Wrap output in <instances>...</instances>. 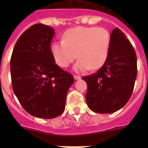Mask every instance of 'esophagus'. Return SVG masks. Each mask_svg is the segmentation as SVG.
I'll return each mask as SVG.
<instances>
[{
	"label": "esophagus",
	"mask_w": 148,
	"mask_h": 148,
	"mask_svg": "<svg viewBox=\"0 0 148 148\" xmlns=\"http://www.w3.org/2000/svg\"><path fill=\"white\" fill-rule=\"evenodd\" d=\"M74 80H80L81 78V76H78V75H74Z\"/></svg>",
	"instance_id": "1"
}]
</instances>
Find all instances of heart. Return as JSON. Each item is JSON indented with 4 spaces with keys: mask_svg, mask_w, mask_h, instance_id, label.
Segmentation results:
<instances>
[{
    "mask_svg": "<svg viewBox=\"0 0 148 148\" xmlns=\"http://www.w3.org/2000/svg\"><path fill=\"white\" fill-rule=\"evenodd\" d=\"M110 35L108 30L97 27H76L65 31L62 41L51 44L53 60L60 67H67L77 58L74 67L76 72H85L91 68L100 69L108 59Z\"/></svg>",
    "mask_w": 148,
    "mask_h": 148,
    "instance_id": "1",
    "label": "heart"
}]
</instances>
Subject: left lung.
<instances>
[{
  "label": "left lung",
  "mask_w": 148,
  "mask_h": 148,
  "mask_svg": "<svg viewBox=\"0 0 148 148\" xmlns=\"http://www.w3.org/2000/svg\"><path fill=\"white\" fill-rule=\"evenodd\" d=\"M137 73L135 51L125 34L114 28L105 64L97 73L82 77L88 85L85 97L88 108L99 114L120 110L132 95Z\"/></svg>",
  "instance_id": "obj_1"
}]
</instances>
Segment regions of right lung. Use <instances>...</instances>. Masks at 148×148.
<instances>
[{
  "label": "right lung",
  "mask_w": 148,
  "mask_h": 148,
  "mask_svg": "<svg viewBox=\"0 0 148 148\" xmlns=\"http://www.w3.org/2000/svg\"><path fill=\"white\" fill-rule=\"evenodd\" d=\"M54 34L51 27L34 24L18 38L10 58L14 93L27 112L45 119L64 112L67 91L74 82L51 55Z\"/></svg>",
  "instance_id": "right-lung-1"
}]
</instances>
